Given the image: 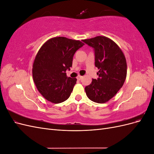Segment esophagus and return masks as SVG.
Returning <instances> with one entry per match:
<instances>
[{
	"mask_svg": "<svg viewBox=\"0 0 154 154\" xmlns=\"http://www.w3.org/2000/svg\"><path fill=\"white\" fill-rule=\"evenodd\" d=\"M82 78H83V76H80V75H79V76H78V77H77V79H78V80H81L82 79Z\"/></svg>",
	"mask_w": 154,
	"mask_h": 154,
	"instance_id": "34e87169",
	"label": "esophagus"
}]
</instances>
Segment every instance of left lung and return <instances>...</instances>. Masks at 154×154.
Listing matches in <instances>:
<instances>
[{
  "instance_id": "1",
  "label": "left lung",
  "mask_w": 154,
  "mask_h": 154,
  "mask_svg": "<svg viewBox=\"0 0 154 154\" xmlns=\"http://www.w3.org/2000/svg\"><path fill=\"white\" fill-rule=\"evenodd\" d=\"M94 49L95 66L99 69L97 80L85 88L86 94L91 101L104 103L113 97L127 77V66L125 55L114 41L103 36L82 40Z\"/></svg>"
}]
</instances>
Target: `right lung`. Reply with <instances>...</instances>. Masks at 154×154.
I'll return each instance as SVG.
<instances>
[{"label": "right lung", "instance_id": "right-lung-1", "mask_svg": "<svg viewBox=\"0 0 154 154\" xmlns=\"http://www.w3.org/2000/svg\"><path fill=\"white\" fill-rule=\"evenodd\" d=\"M84 45L80 40L54 37L46 42L37 53L32 66V78L44 98L53 103L67 100L77 79L67 77L76 51Z\"/></svg>", "mask_w": 154, "mask_h": 154}]
</instances>
